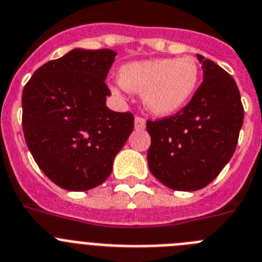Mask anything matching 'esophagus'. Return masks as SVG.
Segmentation results:
<instances>
[{
    "label": "esophagus",
    "instance_id": "34e87169",
    "mask_svg": "<svg viewBox=\"0 0 262 262\" xmlns=\"http://www.w3.org/2000/svg\"><path fill=\"white\" fill-rule=\"evenodd\" d=\"M145 126H146V121H145V118H142V117L134 118V128L137 129V130L145 129Z\"/></svg>",
    "mask_w": 262,
    "mask_h": 262
}]
</instances>
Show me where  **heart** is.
I'll list each match as a JSON object with an SVG mask.
<instances>
[{
	"instance_id": "b5f03b06",
	"label": "heart",
	"mask_w": 262,
	"mask_h": 262,
	"mask_svg": "<svg viewBox=\"0 0 262 262\" xmlns=\"http://www.w3.org/2000/svg\"><path fill=\"white\" fill-rule=\"evenodd\" d=\"M120 83L111 91L120 96L125 88L142 93L145 108L156 116H171L185 108L199 84L200 71L192 58L137 60L120 68Z\"/></svg>"
}]
</instances>
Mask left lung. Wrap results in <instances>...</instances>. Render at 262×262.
<instances>
[{
    "instance_id": "obj_1",
    "label": "left lung",
    "mask_w": 262,
    "mask_h": 262,
    "mask_svg": "<svg viewBox=\"0 0 262 262\" xmlns=\"http://www.w3.org/2000/svg\"><path fill=\"white\" fill-rule=\"evenodd\" d=\"M203 81L190 103L175 116L147 121L150 172L166 187H206L229 162L243 126L244 109L233 77L196 54Z\"/></svg>"
}]
</instances>
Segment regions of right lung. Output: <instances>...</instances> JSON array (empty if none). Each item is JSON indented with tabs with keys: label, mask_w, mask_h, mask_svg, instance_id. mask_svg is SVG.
I'll use <instances>...</instances> for the list:
<instances>
[{
	"label": "right lung",
	"mask_w": 262,
	"mask_h": 262,
	"mask_svg": "<svg viewBox=\"0 0 262 262\" xmlns=\"http://www.w3.org/2000/svg\"><path fill=\"white\" fill-rule=\"evenodd\" d=\"M117 52L74 49L34 72L22 93V126L31 156L68 191L100 186L133 132L132 113L106 106L105 84Z\"/></svg>",
	"instance_id": "obj_1"
}]
</instances>
